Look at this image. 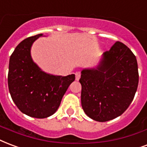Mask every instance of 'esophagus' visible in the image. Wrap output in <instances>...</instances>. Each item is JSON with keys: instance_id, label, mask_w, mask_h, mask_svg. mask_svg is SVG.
Wrapping results in <instances>:
<instances>
[{"instance_id": "34e87169", "label": "esophagus", "mask_w": 147, "mask_h": 147, "mask_svg": "<svg viewBox=\"0 0 147 147\" xmlns=\"http://www.w3.org/2000/svg\"><path fill=\"white\" fill-rule=\"evenodd\" d=\"M80 77H81V72L80 71H77L76 73V79L78 81L80 79Z\"/></svg>"}]
</instances>
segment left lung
<instances>
[{"mask_svg": "<svg viewBox=\"0 0 147 147\" xmlns=\"http://www.w3.org/2000/svg\"><path fill=\"white\" fill-rule=\"evenodd\" d=\"M81 103L86 115L104 122L122 115L133 100L139 83L136 57L117 41L95 68L82 71Z\"/></svg>", "mask_w": 147, "mask_h": 147, "instance_id": "left-lung-1", "label": "left lung"}]
</instances>
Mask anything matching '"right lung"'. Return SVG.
<instances>
[{"label":"right lung","instance_id":"1","mask_svg":"<svg viewBox=\"0 0 147 147\" xmlns=\"http://www.w3.org/2000/svg\"><path fill=\"white\" fill-rule=\"evenodd\" d=\"M42 33L22 40L9 60L7 83L12 100L25 115L45 118L56 112L74 74L61 76L44 72L36 65L30 54L35 40Z\"/></svg>","mask_w":147,"mask_h":147}]
</instances>
